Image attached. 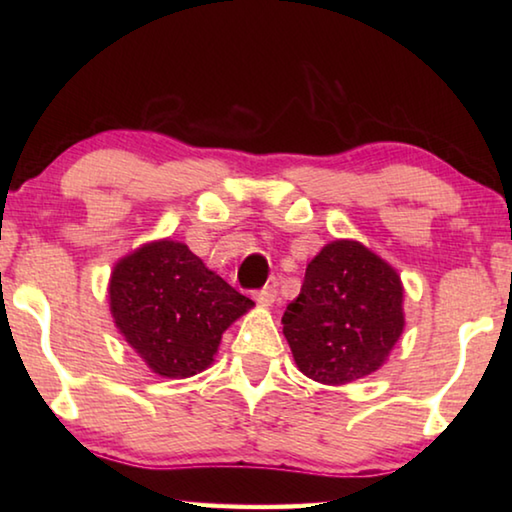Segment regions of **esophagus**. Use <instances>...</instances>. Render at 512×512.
I'll return each mask as SVG.
<instances>
[{
	"label": "esophagus",
	"mask_w": 512,
	"mask_h": 512,
	"mask_svg": "<svg viewBox=\"0 0 512 512\" xmlns=\"http://www.w3.org/2000/svg\"><path fill=\"white\" fill-rule=\"evenodd\" d=\"M255 298H257V302H259V305H262V307H273L275 300H277V291H275L273 287H266V289L259 291Z\"/></svg>",
	"instance_id": "34e87169"
}]
</instances>
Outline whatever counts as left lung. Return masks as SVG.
Here are the masks:
<instances>
[{
  "instance_id": "obj_1",
  "label": "left lung",
  "mask_w": 512,
  "mask_h": 512,
  "mask_svg": "<svg viewBox=\"0 0 512 512\" xmlns=\"http://www.w3.org/2000/svg\"><path fill=\"white\" fill-rule=\"evenodd\" d=\"M298 370L325 386L368 377L404 332L400 273L361 241H329L282 316Z\"/></svg>"
}]
</instances>
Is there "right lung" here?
Masks as SVG:
<instances>
[{"instance_id":"obj_1","label":"right lung","mask_w":512,"mask_h":512,"mask_svg":"<svg viewBox=\"0 0 512 512\" xmlns=\"http://www.w3.org/2000/svg\"><path fill=\"white\" fill-rule=\"evenodd\" d=\"M117 332L164 379L207 370L221 336L255 307L176 239L146 241L117 259L108 282Z\"/></svg>"}]
</instances>
